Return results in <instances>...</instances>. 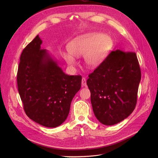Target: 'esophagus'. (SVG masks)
Returning <instances> with one entry per match:
<instances>
[{
  "instance_id": "obj_1",
  "label": "esophagus",
  "mask_w": 158,
  "mask_h": 158,
  "mask_svg": "<svg viewBox=\"0 0 158 158\" xmlns=\"http://www.w3.org/2000/svg\"><path fill=\"white\" fill-rule=\"evenodd\" d=\"M81 85L82 86H84V87H86L87 85H86V79L85 77H82V82H81Z\"/></svg>"
}]
</instances>
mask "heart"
<instances>
[{
	"label": "heart",
	"mask_w": 158,
	"mask_h": 158,
	"mask_svg": "<svg viewBox=\"0 0 158 158\" xmlns=\"http://www.w3.org/2000/svg\"><path fill=\"white\" fill-rule=\"evenodd\" d=\"M113 45L112 40L107 36L97 33H89L80 36L72 40L68 45L69 52H64V59L70 66L76 64L73 56L84 55V63L89 69H95L101 64Z\"/></svg>",
	"instance_id": "1"
}]
</instances>
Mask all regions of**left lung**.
<instances>
[{
  "label": "left lung",
  "instance_id": "left-lung-1",
  "mask_svg": "<svg viewBox=\"0 0 158 158\" xmlns=\"http://www.w3.org/2000/svg\"><path fill=\"white\" fill-rule=\"evenodd\" d=\"M86 83L97 120L112 126L134 111L141 80V70L135 52L112 51L89 76Z\"/></svg>",
  "mask_w": 158,
  "mask_h": 158
}]
</instances>
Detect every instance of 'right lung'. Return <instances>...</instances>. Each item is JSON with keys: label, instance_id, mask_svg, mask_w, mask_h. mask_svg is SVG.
I'll list each match as a JSON object with an SVG mask.
<instances>
[{"label": "right lung", "instance_id": "obj_1", "mask_svg": "<svg viewBox=\"0 0 158 158\" xmlns=\"http://www.w3.org/2000/svg\"><path fill=\"white\" fill-rule=\"evenodd\" d=\"M38 35L23 50L17 72L19 93L27 117L47 127L60 126L80 89L82 77L65 74L41 49Z\"/></svg>", "mask_w": 158, "mask_h": 158}]
</instances>
